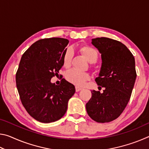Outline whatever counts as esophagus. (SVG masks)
Returning <instances> with one entry per match:
<instances>
[{"label": "esophagus", "mask_w": 149, "mask_h": 149, "mask_svg": "<svg viewBox=\"0 0 149 149\" xmlns=\"http://www.w3.org/2000/svg\"><path fill=\"white\" fill-rule=\"evenodd\" d=\"M80 90H81V88H80V87H77V86L75 87V91H76V92H78V91H79Z\"/></svg>", "instance_id": "obj_1"}]
</instances>
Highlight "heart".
<instances>
[{
    "label": "heart",
    "instance_id": "heart-1",
    "mask_svg": "<svg viewBox=\"0 0 149 149\" xmlns=\"http://www.w3.org/2000/svg\"><path fill=\"white\" fill-rule=\"evenodd\" d=\"M80 52L84 55L90 63H95L99 58V54L97 50L90 46H84L80 48ZM73 52L71 49H68L63 56V65L65 68H69L72 64ZM90 75L86 72H79L77 70H69L65 74V78L69 82L77 86H82L87 81L90 79Z\"/></svg>",
    "mask_w": 149,
    "mask_h": 149
}]
</instances>
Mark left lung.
Returning <instances> with one entry per match:
<instances>
[{
	"mask_svg": "<svg viewBox=\"0 0 149 149\" xmlns=\"http://www.w3.org/2000/svg\"><path fill=\"white\" fill-rule=\"evenodd\" d=\"M92 44L101 53L102 67L95 79L103 93L91 91L86 104L88 115L99 123L110 122L123 112L130 99L137 73L135 58L122 42L107 37L92 39Z\"/></svg>",
	"mask_w": 149,
	"mask_h": 149,
	"instance_id": "left-lung-1",
	"label": "left lung"
}]
</instances>
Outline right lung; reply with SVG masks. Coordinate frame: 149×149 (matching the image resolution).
I'll list each match as a JSON object with an SVG mask.
<instances>
[{"label":"right lung","instance_id":"right-lung-1","mask_svg":"<svg viewBox=\"0 0 149 149\" xmlns=\"http://www.w3.org/2000/svg\"><path fill=\"white\" fill-rule=\"evenodd\" d=\"M68 42V39L59 37L40 39L20 60L16 74L20 100L28 114L40 122L60 120L75 92L74 85L64 79L58 85L50 82L52 77L58 75Z\"/></svg>","mask_w":149,"mask_h":149}]
</instances>
